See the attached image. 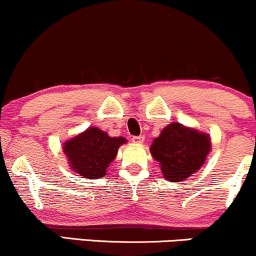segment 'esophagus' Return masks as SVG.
<instances>
[{
	"mask_svg": "<svg viewBox=\"0 0 256 256\" xmlns=\"http://www.w3.org/2000/svg\"><path fill=\"white\" fill-rule=\"evenodd\" d=\"M132 140H133L134 142L142 144V142H144V140H145V136H136L132 138Z\"/></svg>",
	"mask_w": 256,
	"mask_h": 256,
	"instance_id": "esophagus-1",
	"label": "esophagus"
}]
</instances>
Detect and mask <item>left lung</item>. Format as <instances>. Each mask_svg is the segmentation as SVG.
<instances>
[{
    "label": "left lung",
    "instance_id": "obj_1",
    "mask_svg": "<svg viewBox=\"0 0 256 256\" xmlns=\"http://www.w3.org/2000/svg\"><path fill=\"white\" fill-rule=\"evenodd\" d=\"M151 154L160 162L166 180L182 182L197 172L210 151V139L180 123H172L163 129L150 148Z\"/></svg>",
    "mask_w": 256,
    "mask_h": 256
}]
</instances>
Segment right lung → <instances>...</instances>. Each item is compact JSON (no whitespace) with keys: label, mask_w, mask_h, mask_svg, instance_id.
Segmentation results:
<instances>
[{"label":"right lung","mask_w":256,"mask_h":256,"mask_svg":"<svg viewBox=\"0 0 256 256\" xmlns=\"http://www.w3.org/2000/svg\"><path fill=\"white\" fill-rule=\"evenodd\" d=\"M127 140L111 138L99 128H88L64 145L71 168L88 179H100L106 174V168L116 157L118 148Z\"/></svg>","instance_id":"right-lung-1"}]
</instances>
